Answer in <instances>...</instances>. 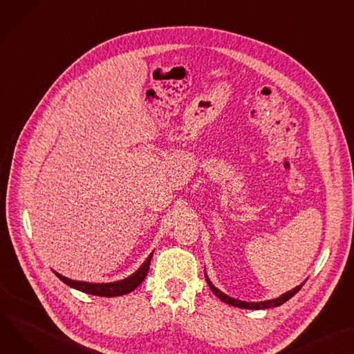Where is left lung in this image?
Returning a JSON list of instances; mask_svg holds the SVG:
<instances>
[{
  "instance_id": "8db88e82",
  "label": "left lung",
  "mask_w": 354,
  "mask_h": 354,
  "mask_svg": "<svg viewBox=\"0 0 354 354\" xmlns=\"http://www.w3.org/2000/svg\"><path fill=\"white\" fill-rule=\"evenodd\" d=\"M205 277H206V281H207V285H209V288H210V290L214 292L222 301H225L226 304H230V306H234V308H242V309H254V310H259V309H269V308H276V306H280V304H283L285 301H288L290 297H293L300 289H301V286L304 285V281L301 285H299V286H296L293 290H289V292H286V293H283L281 295L280 297H276V299H272V300H265V301H242V300H236V299H233V297H229V296H226L225 293H222L219 289H216L214 285H212V281L207 279V276H206V273H205Z\"/></svg>"
}]
</instances>
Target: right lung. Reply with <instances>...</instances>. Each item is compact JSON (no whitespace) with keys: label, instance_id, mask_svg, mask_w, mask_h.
I'll return each instance as SVG.
<instances>
[{"label":"right lung","instance_id":"1","mask_svg":"<svg viewBox=\"0 0 354 354\" xmlns=\"http://www.w3.org/2000/svg\"><path fill=\"white\" fill-rule=\"evenodd\" d=\"M151 253L148 256L147 261L144 262V265L140 266L133 274H131L129 277L120 280V281H113V283H89V281H78V280H71L57 272H54L58 279H61L65 285L74 288L77 290H81L84 293L88 295H93V296H105V297H113V296H122L127 295L132 290H135L140 283H142L144 279L148 274L149 270V265H151V259H152Z\"/></svg>","mask_w":354,"mask_h":354}]
</instances>
